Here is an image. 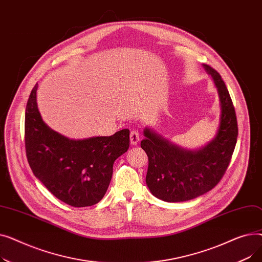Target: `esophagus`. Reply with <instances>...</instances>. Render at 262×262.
Here are the masks:
<instances>
[{
	"label": "esophagus",
	"instance_id": "obj_1",
	"mask_svg": "<svg viewBox=\"0 0 262 262\" xmlns=\"http://www.w3.org/2000/svg\"><path fill=\"white\" fill-rule=\"evenodd\" d=\"M129 138H130V144L136 145L140 140V133L138 130H132Z\"/></svg>",
	"mask_w": 262,
	"mask_h": 262
}]
</instances>
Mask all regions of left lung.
<instances>
[{"instance_id":"1","label":"left lung","mask_w":262,"mask_h":262,"mask_svg":"<svg viewBox=\"0 0 262 262\" xmlns=\"http://www.w3.org/2000/svg\"><path fill=\"white\" fill-rule=\"evenodd\" d=\"M217 89L221 106L214 138L199 149H186L146 127L141 147L148 157L146 185L156 198L174 203L195 199L210 191L223 177L238 137L235 107L221 75L204 64Z\"/></svg>"}]
</instances>
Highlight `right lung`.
<instances>
[{"mask_svg": "<svg viewBox=\"0 0 262 262\" xmlns=\"http://www.w3.org/2000/svg\"><path fill=\"white\" fill-rule=\"evenodd\" d=\"M38 84L25 109V149L34 175L51 193L73 207L99 203L112 181L115 160L127 152L129 130L73 140L54 132L37 106Z\"/></svg>", "mask_w": 262, "mask_h": 262, "instance_id": "obj_1", "label": "right lung"}]
</instances>
